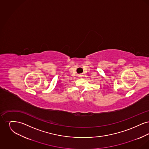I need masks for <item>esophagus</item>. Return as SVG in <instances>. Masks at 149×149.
I'll use <instances>...</instances> for the list:
<instances>
[{"label":"esophagus","mask_w":149,"mask_h":149,"mask_svg":"<svg viewBox=\"0 0 149 149\" xmlns=\"http://www.w3.org/2000/svg\"><path fill=\"white\" fill-rule=\"evenodd\" d=\"M80 76H81V75H80Z\"/></svg>","instance_id":"1"}]
</instances>
